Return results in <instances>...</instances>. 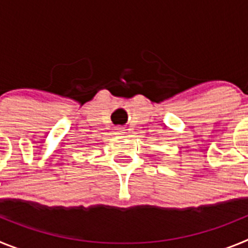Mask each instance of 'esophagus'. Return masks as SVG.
I'll return each instance as SVG.
<instances>
[{"mask_svg":"<svg viewBox=\"0 0 248 248\" xmlns=\"http://www.w3.org/2000/svg\"><path fill=\"white\" fill-rule=\"evenodd\" d=\"M124 133H125V129L122 128V126H117L114 129V134L115 135H124Z\"/></svg>","mask_w":248,"mask_h":248,"instance_id":"34e87169","label":"esophagus"}]
</instances>
